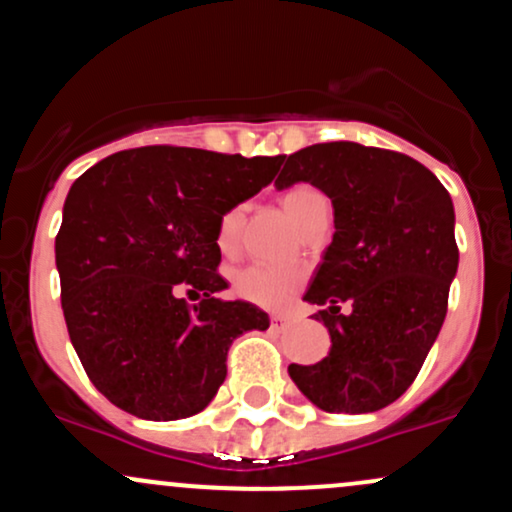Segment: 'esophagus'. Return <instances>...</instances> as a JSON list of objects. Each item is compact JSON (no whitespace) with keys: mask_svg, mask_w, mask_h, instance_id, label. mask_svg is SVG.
Returning a JSON list of instances; mask_svg holds the SVG:
<instances>
[{"mask_svg":"<svg viewBox=\"0 0 512 512\" xmlns=\"http://www.w3.org/2000/svg\"><path fill=\"white\" fill-rule=\"evenodd\" d=\"M272 328H277V330H284L286 325L291 323V318L289 316H284V313H272Z\"/></svg>","mask_w":512,"mask_h":512,"instance_id":"esophagus-1","label":"esophagus"}]
</instances>
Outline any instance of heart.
<instances>
[{
  "label": "heart",
  "mask_w": 512,
  "mask_h": 512,
  "mask_svg": "<svg viewBox=\"0 0 512 512\" xmlns=\"http://www.w3.org/2000/svg\"><path fill=\"white\" fill-rule=\"evenodd\" d=\"M316 199H323L320 192L313 187H301L289 189L282 196L284 211L289 213L291 221L299 223L303 211L308 209V204ZM240 223H243V209L240 206H233L221 216V223H218V245L223 250H230L238 240ZM301 286V274L296 269H284V267H269V265H250L240 269L235 274V291L243 296L245 301L257 303V306L265 308H282L294 299L296 289Z\"/></svg>",
  "instance_id": "heart-1"
}]
</instances>
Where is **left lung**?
<instances>
[{
    "mask_svg": "<svg viewBox=\"0 0 512 512\" xmlns=\"http://www.w3.org/2000/svg\"><path fill=\"white\" fill-rule=\"evenodd\" d=\"M299 182L333 204V243L303 296L325 308L316 320L333 345L289 376L320 411L374 413L413 384L445 323L459 267L452 199L413 157L350 140L286 157L274 187Z\"/></svg>",
    "mask_w": 512,
    "mask_h": 512,
    "instance_id": "8db88e82",
    "label": "left lung"
}]
</instances>
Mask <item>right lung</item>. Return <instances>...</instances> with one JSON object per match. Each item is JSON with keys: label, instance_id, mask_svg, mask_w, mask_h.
I'll return each instance as SVG.
<instances>
[{"label": "right lung", "instance_id": "obj_1", "mask_svg": "<svg viewBox=\"0 0 512 512\" xmlns=\"http://www.w3.org/2000/svg\"><path fill=\"white\" fill-rule=\"evenodd\" d=\"M279 165L282 155L150 145L75 179L55 238L60 299L84 372L121 411L143 420L204 411L226 379L230 342L269 328L257 306L216 296L228 289L216 272L218 223ZM182 283L205 299L189 307L176 296Z\"/></svg>", "mask_w": 512, "mask_h": 512}]
</instances>
